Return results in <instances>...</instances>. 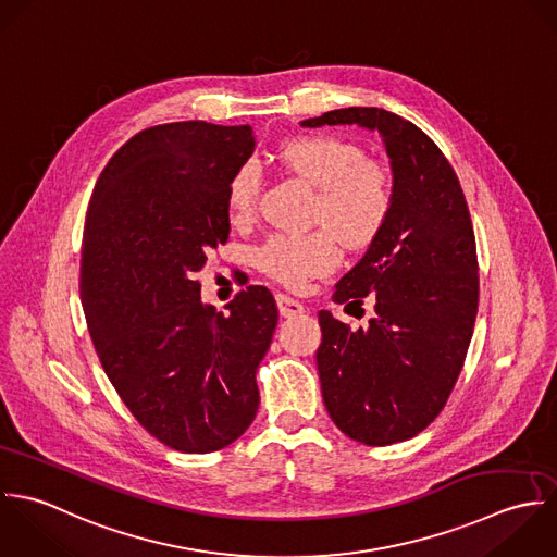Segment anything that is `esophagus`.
I'll use <instances>...</instances> for the list:
<instances>
[{"label":"esophagus","instance_id":"esophagus-1","mask_svg":"<svg viewBox=\"0 0 557 557\" xmlns=\"http://www.w3.org/2000/svg\"><path fill=\"white\" fill-rule=\"evenodd\" d=\"M275 301H277V310H280V314L284 319H293V317H301L304 314V306L297 299L288 297V295H277Z\"/></svg>","mask_w":557,"mask_h":557}]
</instances>
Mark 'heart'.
Here are the masks:
<instances>
[{
  "instance_id": "heart-1",
  "label": "heart",
  "mask_w": 557,
  "mask_h": 557,
  "mask_svg": "<svg viewBox=\"0 0 557 557\" xmlns=\"http://www.w3.org/2000/svg\"><path fill=\"white\" fill-rule=\"evenodd\" d=\"M277 159L317 189L314 222L330 227L310 234H275L258 249L256 260L267 275L299 288L337 267L336 235L346 247H361L381 232L392 209V185L376 163L363 161L359 146L334 135L288 139L280 146ZM258 194L260 176L256 168H238L225 191L232 222L253 218Z\"/></svg>"
}]
</instances>
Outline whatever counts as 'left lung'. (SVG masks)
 <instances>
[{
  "label": "left lung",
  "mask_w": 557,
  "mask_h": 557,
  "mask_svg": "<svg viewBox=\"0 0 557 557\" xmlns=\"http://www.w3.org/2000/svg\"><path fill=\"white\" fill-rule=\"evenodd\" d=\"M357 124L379 133L392 168V209L361 260L335 284V304L374 317L350 332L321 310L317 350L335 426L366 445L407 442L444 409L478 314V258L469 209L437 144L379 108H344L301 126Z\"/></svg>",
  "instance_id": "8db88e82"
}]
</instances>
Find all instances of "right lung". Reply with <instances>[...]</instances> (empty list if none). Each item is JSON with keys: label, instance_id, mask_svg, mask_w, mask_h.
<instances>
[{"label": "right lung", "instance_id": "right-lung-1", "mask_svg": "<svg viewBox=\"0 0 557 557\" xmlns=\"http://www.w3.org/2000/svg\"><path fill=\"white\" fill-rule=\"evenodd\" d=\"M253 146L249 124L144 128L101 172L86 215L79 293L97 355L135 420L178 451L236 442L260 403L273 295L247 286L218 312L196 280L227 240V183Z\"/></svg>", "mask_w": 557, "mask_h": 557}]
</instances>
